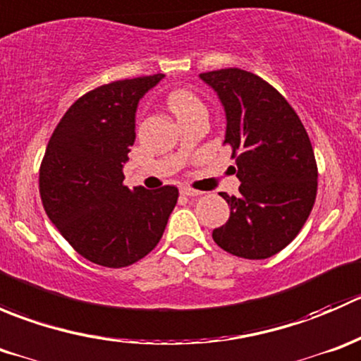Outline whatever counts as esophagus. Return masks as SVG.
Segmentation results:
<instances>
[{
    "label": "esophagus",
    "mask_w": 361,
    "mask_h": 361,
    "mask_svg": "<svg viewBox=\"0 0 361 361\" xmlns=\"http://www.w3.org/2000/svg\"><path fill=\"white\" fill-rule=\"evenodd\" d=\"M181 194L183 195H187V197H199V195H202V192L201 190H194V188H181Z\"/></svg>",
    "instance_id": "obj_1"
}]
</instances>
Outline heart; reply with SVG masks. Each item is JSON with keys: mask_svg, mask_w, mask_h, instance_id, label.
Returning a JSON list of instances; mask_svg holds the SVG:
<instances>
[{"mask_svg": "<svg viewBox=\"0 0 361 361\" xmlns=\"http://www.w3.org/2000/svg\"><path fill=\"white\" fill-rule=\"evenodd\" d=\"M167 106H169V110L173 111L178 118V116H183L194 110H201L202 104L192 92H188V90H183V89H178V90H173V92L167 96Z\"/></svg>", "mask_w": 361, "mask_h": 361, "instance_id": "b5f03b06", "label": "heart"}]
</instances>
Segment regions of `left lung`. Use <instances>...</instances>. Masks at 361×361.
<instances>
[{
    "label": "left lung",
    "instance_id": "obj_1",
    "mask_svg": "<svg viewBox=\"0 0 361 361\" xmlns=\"http://www.w3.org/2000/svg\"><path fill=\"white\" fill-rule=\"evenodd\" d=\"M199 76L224 106V143L232 148V171L241 181V195L220 194L231 216L214 228L213 239L235 257L269 258L297 238L314 206L312 145L288 101L260 76L239 68Z\"/></svg>",
    "mask_w": 361,
    "mask_h": 361
}]
</instances>
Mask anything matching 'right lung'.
Here are the masks:
<instances>
[{
  "instance_id": "1",
  "label": "right lung",
  "mask_w": 361,
  "mask_h": 361,
  "mask_svg": "<svg viewBox=\"0 0 361 361\" xmlns=\"http://www.w3.org/2000/svg\"><path fill=\"white\" fill-rule=\"evenodd\" d=\"M164 75L118 80L76 99L57 123L39 167L50 221L76 253L103 267H127L159 245L178 188L123 185L136 140L140 99Z\"/></svg>"
}]
</instances>
